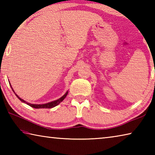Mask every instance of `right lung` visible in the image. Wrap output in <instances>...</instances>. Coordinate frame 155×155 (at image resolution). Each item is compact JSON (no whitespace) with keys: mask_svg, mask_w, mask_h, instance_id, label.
<instances>
[{"mask_svg":"<svg viewBox=\"0 0 155 155\" xmlns=\"http://www.w3.org/2000/svg\"><path fill=\"white\" fill-rule=\"evenodd\" d=\"M9 85H10V86H11V84H10V83H9ZM11 87H12V89L13 91H14V90H13V88H12V86H11ZM68 93V91H66V93H65L64 96H61V98H59L58 100H56V101H54L50 102V103H46V104H31V103H27V101H24V100H23V99L20 98V97L18 96L16 94H15V92H14V94H15V96H16L18 97V98L19 99L20 101H22V103H26L27 104H28V105H29L30 107H33V108H35V109H44H44H50V108H52V107H56L57 105H58V104H59L60 103H61V102H62L63 101H64V98H65V97H66Z\"/></svg>","mask_w":155,"mask_h":155,"instance_id":"add662e5","label":"right lung"}]
</instances>
